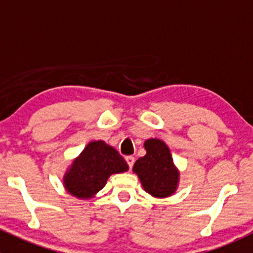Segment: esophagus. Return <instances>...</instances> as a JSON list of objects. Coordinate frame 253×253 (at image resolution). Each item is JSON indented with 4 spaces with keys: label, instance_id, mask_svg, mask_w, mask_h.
<instances>
[{
    "label": "esophagus",
    "instance_id": "esophagus-1",
    "mask_svg": "<svg viewBox=\"0 0 253 253\" xmlns=\"http://www.w3.org/2000/svg\"><path fill=\"white\" fill-rule=\"evenodd\" d=\"M125 159H126V163H127V165L129 167V169H132V167H133V164H134V157H132V155H127Z\"/></svg>",
    "mask_w": 253,
    "mask_h": 253
}]
</instances>
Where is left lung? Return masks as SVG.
<instances>
[{"label": "left lung", "instance_id": "1", "mask_svg": "<svg viewBox=\"0 0 253 253\" xmlns=\"http://www.w3.org/2000/svg\"><path fill=\"white\" fill-rule=\"evenodd\" d=\"M147 154L133 165V172L149 195L167 198L177 190L180 172L175 167L169 147L162 139L150 138L144 142Z\"/></svg>", "mask_w": 253, "mask_h": 253}]
</instances>
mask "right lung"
<instances>
[{
	"label": "right lung",
	"mask_w": 253,
	"mask_h": 253,
	"mask_svg": "<svg viewBox=\"0 0 253 253\" xmlns=\"http://www.w3.org/2000/svg\"><path fill=\"white\" fill-rule=\"evenodd\" d=\"M127 170L128 165L115 148L104 141H93L73 160L63 176V185L70 195L89 200L106 185L110 175Z\"/></svg>",
	"instance_id": "right-lung-1"
}]
</instances>
